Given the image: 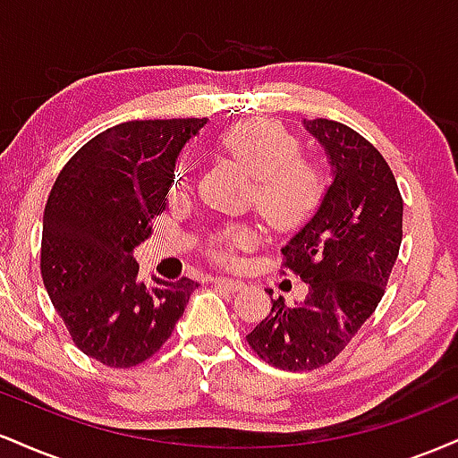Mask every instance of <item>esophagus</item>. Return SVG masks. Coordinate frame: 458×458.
<instances>
[{
    "label": "esophagus",
    "mask_w": 458,
    "mask_h": 458,
    "mask_svg": "<svg viewBox=\"0 0 458 458\" xmlns=\"http://www.w3.org/2000/svg\"><path fill=\"white\" fill-rule=\"evenodd\" d=\"M213 282H215V286L225 288V291H233V293L241 291V288L245 286V282L239 280V277H224V276H217V277H213Z\"/></svg>",
    "instance_id": "34e87169"
}]
</instances>
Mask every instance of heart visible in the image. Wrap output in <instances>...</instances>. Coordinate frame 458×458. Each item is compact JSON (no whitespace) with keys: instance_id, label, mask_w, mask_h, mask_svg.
<instances>
[{"instance_id":"heart-1","label":"heart","mask_w":458,"mask_h":458,"mask_svg":"<svg viewBox=\"0 0 458 458\" xmlns=\"http://www.w3.org/2000/svg\"><path fill=\"white\" fill-rule=\"evenodd\" d=\"M219 148L239 161L251 174L247 202L256 207L276 230H295L318 208L325 193L323 172L301 157V144L284 124L269 118H250L224 129ZM185 163L176 167L172 191L187 189ZM254 243V230L245 224L225 228L213 243L215 259L234 260V250Z\"/></svg>"}]
</instances>
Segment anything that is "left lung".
Segmentation results:
<instances>
[{
  "instance_id": "8db88e82",
  "label": "left lung",
  "mask_w": 458,
  "mask_h": 458,
  "mask_svg": "<svg viewBox=\"0 0 458 458\" xmlns=\"http://www.w3.org/2000/svg\"><path fill=\"white\" fill-rule=\"evenodd\" d=\"M303 124L334 167L317 215L282 250V273L306 282L308 295L295 306L271 299L269 317L245 335L262 361L291 372L343 353L379 306L403 241V198L381 152L335 120Z\"/></svg>"
}]
</instances>
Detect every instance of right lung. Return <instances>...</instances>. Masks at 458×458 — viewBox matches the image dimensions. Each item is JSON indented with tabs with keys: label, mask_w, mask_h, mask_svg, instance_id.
Returning <instances> with one entry per match:
<instances>
[{
	"label": "right lung",
	"mask_w": 458,
	"mask_h": 458,
	"mask_svg": "<svg viewBox=\"0 0 458 458\" xmlns=\"http://www.w3.org/2000/svg\"><path fill=\"white\" fill-rule=\"evenodd\" d=\"M204 118L131 120L83 144L57 174L43 215L40 273L79 351L109 368L150 360L199 284L138 280L133 247L165 211L174 163Z\"/></svg>",
	"instance_id": "right-lung-1"
}]
</instances>
